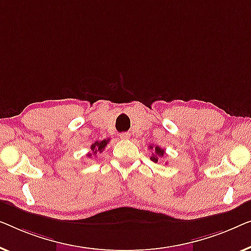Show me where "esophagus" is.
Returning a JSON list of instances; mask_svg holds the SVG:
<instances>
[{
	"label": "esophagus",
	"instance_id": "obj_1",
	"mask_svg": "<svg viewBox=\"0 0 251 251\" xmlns=\"http://www.w3.org/2000/svg\"><path fill=\"white\" fill-rule=\"evenodd\" d=\"M119 137H121L122 140H128L129 137H130V134L129 133H126V132L121 133V134H119Z\"/></svg>",
	"mask_w": 251,
	"mask_h": 251
}]
</instances>
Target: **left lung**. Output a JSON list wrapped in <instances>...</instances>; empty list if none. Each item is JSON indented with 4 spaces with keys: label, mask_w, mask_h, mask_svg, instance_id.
<instances>
[{
    "label": "left lung",
    "mask_w": 251,
    "mask_h": 251,
    "mask_svg": "<svg viewBox=\"0 0 251 251\" xmlns=\"http://www.w3.org/2000/svg\"><path fill=\"white\" fill-rule=\"evenodd\" d=\"M149 148H150V149H153L154 150V153H152V156H151L150 159L152 160V161H154V162H158V158L164 156L165 150L161 149V148L158 147V146H156L154 148H152V146H150Z\"/></svg>",
    "instance_id": "left-lung-1"
}]
</instances>
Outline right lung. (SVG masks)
I'll use <instances>...</instances> for the list:
<instances>
[{"label": "right lung", "mask_w": 251, "mask_h": 251, "mask_svg": "<svg viewBox=\"0 0 251 251\" xmlns=\"http://www.w3.org/2000/svg\"><path fill=\"white\" fill-rule=\"evenodd\" d=\"M109 139L107 140H102V141H97V142H94L93 144L91 146V150L93 154H97V152H102V151L104 150V148L107 147V144L109 142ZM87 156L91 157L92 153H87Z\"/></svg>", "instance_id": "1"}]
</instances>
